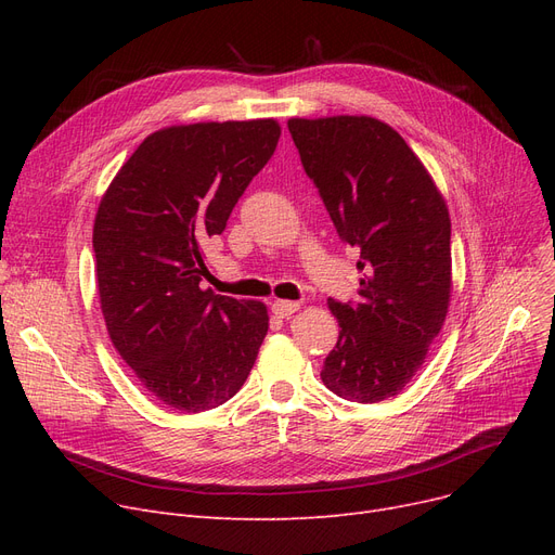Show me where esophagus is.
Masks as SVG:
<instances>
[{
  "label": "esophagus",
  "mask_w": 555,
  "mask_h": 555,
  "mask_svg": "<svg viewBox=\"0 0 555 555\" xmlns=\"http://www.w3.org/2000/svg\"><path fill=\"white\" fill-rule=\"evenodd\" d=\"M299 308H301L299 301H274V304H272V312H274L276 317H281V319H285V317H289V314H295Z\"/></svg>",
  "instance_id": "esophagus-1"
}]
</instances>
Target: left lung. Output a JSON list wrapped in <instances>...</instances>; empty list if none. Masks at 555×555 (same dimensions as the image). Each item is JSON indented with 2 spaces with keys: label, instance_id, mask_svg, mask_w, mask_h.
<instances>
[{
  "label": "left lung",
  "instance_id": "8db88e82",
  "mask_svg": "<svg viewBox=\"0 0 555 555\" xmlns=\"http://www.w3.org/2000/svg\"><path fill=\"white\" fill-rule=\"evenodd\" d=\"M339 238L360 251L358 301L328 299L339 339L322 380L344 400L393 398L425 362L450 306L446 199L404 139L371 116L289 119Z\"/></svg>",
  "mask_w": 555,
  "mask_h": 555
}]
</instances>
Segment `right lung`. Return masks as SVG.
Segmentation results:
<instances>
[{"label":"right lung","instance_id":"obj_1","mask_svg":"<svg viewBox=\"0 0 555 555\" xmlns=\"http://www.w3.org/2000/svg\"><path fill=\"white\" fill-rule=\"evenodd\" d=\"M274 119L172 126L145 137L94 220L96 283L116 351L162 404L197 414L238 393L268 335L260 301L202 289V245L224 231L276 151Z\"/></svg>","mask_w":555,"mask_h":555}]
</instances>
